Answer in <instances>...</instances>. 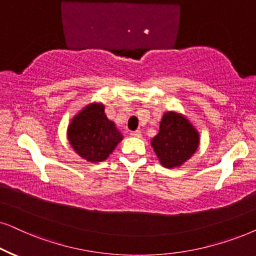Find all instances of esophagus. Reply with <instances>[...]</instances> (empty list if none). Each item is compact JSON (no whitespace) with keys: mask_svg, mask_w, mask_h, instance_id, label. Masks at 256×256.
<instances>
[{"mask_svg":"<svg viewBox=\"0 0 256 256\" xmlns=\"http://www.w3.org/2000/svg\"><path fill=\"white\" fill-rule=\"evenodd\" d=\"M130 135L132 136V138H141L142 134L140 130H135V132H130Z\"/></svg>","mask_w":256,"mask_h":256,"instance_id":"1","label":"esophagus"}]
</instances>
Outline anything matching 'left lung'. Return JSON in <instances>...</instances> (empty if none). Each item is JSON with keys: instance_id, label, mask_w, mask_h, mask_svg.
<instances>
[{"instance_id": "obj_1", "label": "left lung", "mask_w": 256, "mask_h": 256, "mask_svg": "<svg viewBox=\"0 0 256 256\" xmlns=\"http://www.w3.org/2000/svg\"><path fill=\"white\" fill-rule=\"evenodd\" d=\"M200 134L184 114L166 112L156 136L150 144L160 164L166 168L181 167L198 150Z\"/></svg>"}]
</instances>
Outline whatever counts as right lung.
<instances>
[{
	"label": "right lung",
	"mask_w": 256,
	"mask_h": 256,
	"mask_svg": "<svg viewBox=\"0 0 256 256\" xmlns=\"http://www.w3.org/2000/svg\"><path fill=\"white\" fill-rule=\"evenodd\" d=\"M67 138L76 154L88 162L104 161L124 138L104 112V104H89L82 108L67 129Z\"/></svg>",
	"instance_id": "obj_1"
}]
</instances>
